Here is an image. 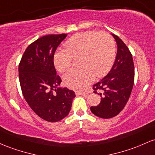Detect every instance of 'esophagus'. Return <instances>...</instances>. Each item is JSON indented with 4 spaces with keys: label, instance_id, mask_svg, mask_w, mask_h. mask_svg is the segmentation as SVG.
I'll return each instance as SVG.
<instances>
[{
    "label": "esophagus",
    "instance_id": "obj_1",
    "mask_svg": "<svg viewBox=\"0 0 155 155\" xmlns=\"http://www.w3.org/2000/svg\"><path fill=\"white\" fill-rule=\"evenodd\" d=\"M76 96H80V95H81V96H85V95H87V93L85 92L82 91H76Z\"/></svg>",
    "mask_w": 155,
    "mask_h": 155
}]
</instances>
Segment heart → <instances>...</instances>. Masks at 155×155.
Segmentation results:
<instances>
[{
    "label": "heart",
    "instance_id": "b5f03b06",
    "mask_svg": "<svg viewBox=\"0 0 155 155\" xmlns=\"http://www.w3.org/2000/svg\"><path fill=\"white\" fill-rule=\"evenodd\" d=\"M64 48L54 54V65L63 73L71 67L73 57L79 56L77 63L80 66L70 70L63 77L64 84L76 91L85 89L95 76L101 77L106 74L115 59V41L107 32L76 34L66 41Z\"/></svg>",
    "mask_w": 155,
    "mask_h": 155
}]
</instances>
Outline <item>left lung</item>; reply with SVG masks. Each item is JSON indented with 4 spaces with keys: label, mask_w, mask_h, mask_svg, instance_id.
<instances>
[{
    "label": "left lung",
    "mask_w": 155,
    "mask_h": 155,
    "mask_svg": "<svg viewBox=\"0 0 155 155\" xmlns=\"http://www.w3.org/2000/svg\"><path fill=\"white\" fill-rule=\"evenodd\" d=\"M111 35L118 48L115 62L107 75L93 84V87L94 93L101 98L99 104L91 107V110L101 118H113L124 108L132 91L135 78L133 59L128 47L118 36L113 34Z\"/></svg>",
    "instance_id": "obj_1"
}]
</instances>
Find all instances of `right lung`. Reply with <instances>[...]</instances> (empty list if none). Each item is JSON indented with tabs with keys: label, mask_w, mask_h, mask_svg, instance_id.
<instances>
[{
	"label": "right lung",
	"mask_w": 155,
	"mask_h": 155,
	"mask_svg": "<svg viewBox=\"0 0 155 155\" xmlns=\"http://www.w3.org/2000/svg\"><path fill=\"white\" fill-rule=\"evenodd\" d=\"M65 34L45 35L25 49L19 64L22 93L31 110L49 122H57L68 115L75 93L61 88L62 79L57 75L54 53Z\"/></svg>",
	"instance_id": "add662e5"
}]
</instances>
